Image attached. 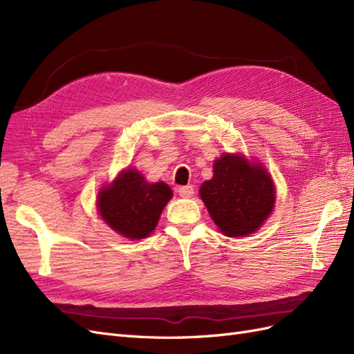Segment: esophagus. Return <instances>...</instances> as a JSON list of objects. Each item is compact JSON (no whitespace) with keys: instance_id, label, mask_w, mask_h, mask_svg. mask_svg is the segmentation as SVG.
I'll use <instances>...</instances> for the list:
<instances>
[{"instance_id":"esophagus-1","label":"esophagus","mask_w":354,"mask_h":354,"mask_svg":"<svg viewBox=\"0 0 354 354\" xmlns=\"http://www.w3.org/2000/svg\"><path fill=\"white\" fill-rule=\"evenodd\" d=\"M178 195L181 198H192L195 195V187L192 185H187V186H181L178 187Z\"/></svg>"}]
</instances>
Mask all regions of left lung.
<instances>
[{
    "mask_svg": "<svg viewBox=\"0 0 354 354\" xmlns=\"http://www.w3.org/2000/svg\"><path fill=\"white\" fill-rule=\"evenodd\" d=\"M199 195L216 226L229 238L259 230L276 201L267 169L243 155L230 153L214 160V176L203 181Z\"/></svg>",
    "mask_w": 354,
    "mask_h": 354,
    "instance_id": "obj_1",
    "label": "left lung"
}]
</instances>
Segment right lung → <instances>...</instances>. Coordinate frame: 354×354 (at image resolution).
I'll list each match as a JSON object with an SVG mask.
<instances>
[{
    "label": "right lung",
    "instance_id": "add662e5",
    "mask_svg": "<svg viewBox=\"0 0 354 354\" xmlns=\"http://www.w3.org/2000/svg\"><path fill=\"white\" fill-rule=\"evenodd\" d=\"M171 198L173 190L164 181L149 183L142 173L128 168L99 192L97 209L116 233L128 239H143L155 230Z\"/></svg>",
    "mask_w": 354,
    "mask_h": 354
}]
</instances>
